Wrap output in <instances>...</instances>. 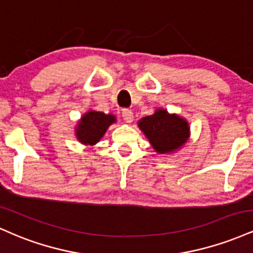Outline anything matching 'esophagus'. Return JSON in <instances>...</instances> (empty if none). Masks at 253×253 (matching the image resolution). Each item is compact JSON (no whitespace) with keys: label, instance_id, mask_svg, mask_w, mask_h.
I'll return each mask as SVG.
<instances>
[{"label":"esophagus","instance_id":"esophagus-1","mask_svg":"<svg viewBox=\"0 0 253 253\" xmlns=\"http://www.w3.org/2000/svg\"><path fill=\"white\" fill-rule=\"evenodd\" d=\"M123 118H124V120L126 121L127 124L132 123L133 119H134V117H133V112H132V110H129V109H124V110H123Z\"/></svg>","mask_w":253,"mask_h":253}]
</instances>
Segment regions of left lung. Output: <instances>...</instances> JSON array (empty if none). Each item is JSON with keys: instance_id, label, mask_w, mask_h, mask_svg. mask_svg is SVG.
I'll return each mask as SVG.
<instances>
[{"instance_id": "8db88e82", "label": "left lung", "mask_w": 253, "mask_h": 253, "mask_svg": "<svg viewBox=\"0 0 253 253\" xmlns=\"http://www.w3.org/2000/svg\"><path fill=\"white\" fill-rule=\"evenodd\" d=\"M138 126L158 153L173 152L189 138L188 121L176 114H169L165 109H157L155 114L143 118Z\"/></svg>"}]
</instances>
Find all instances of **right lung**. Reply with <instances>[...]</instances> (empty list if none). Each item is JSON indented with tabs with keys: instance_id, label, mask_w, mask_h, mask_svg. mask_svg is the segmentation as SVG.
<instances>
[{
	"instance_id": "1",
	"label": "right lung",
	"mask_w": 253,
	"mask_h": 253,
	"mask_svg": "<svg viewBox=\"0 0 253 253\" xmlns=\"http://www.w3.org/2000/svg\"><path fill=\"white\" fill-rule=\"evenodd\" d=\"M115 121L117 119L114 115L90 110L81 118L77 125V139L84 145H95L100 141L110 125L114 124Z\"/></svg>"
}]
</instances>
